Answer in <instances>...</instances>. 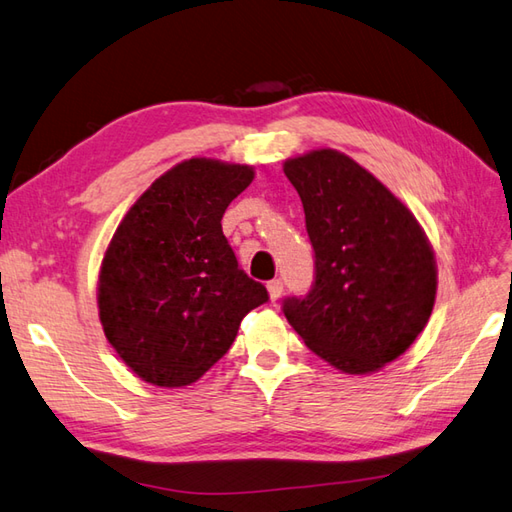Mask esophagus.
Here are the masks:
<instances>
[{"mask_svg":"<svg viewBox=\"0 0 512 512\" xmlns=\"http://www.w3.org/2000/svg\"><path fill=\"white\" fill-rule=\"evenodd\" d=\"M267 291H269V300L276 302L282 295V280H271L267 282Z\"/></svg>","mask_w":512,"mask_h":512,"instance_id":"esophagus-1","label":"esophagus"}]
</instances>
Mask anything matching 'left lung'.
Returning <instances> with one entry per match:
<instances>
[{
    "instance_id": "8db88e82",
    "label": "left lung",
    "mask_w": 512,
    "mask_h": 512,
    "mask_svg": "<svg viewBox=\"0 0 512 512\" xmlns=\"http://www.w3.org/2000/svg\"><path fill=\"white\" fill-rule=\"evenodd\" d=\"M315 249V285L285 317L317 357L346 374L399 359L434 311V247L414 212L335 149L285 160Z\"/></svg>"
}]
</instances>
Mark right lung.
Instances as JSON below:
<instances>
[{"label": "right lung", "mask_w": 512, "mask_h": 512, "mask_svg": "<svg viewBox=\"0 0 512 512\" xmlns=\"http://www.w3.org/2000/svg\"><path fill=\"white\" fill-rule=\"evenodd\" d=\"M254 175L249 164L190 157L157 177L113 232L98 271V317L142 381H199L230 350L243 317L267 302L221 227Z\"/></svg>", "instance_id": "right-lung-1"}]
</instances>
